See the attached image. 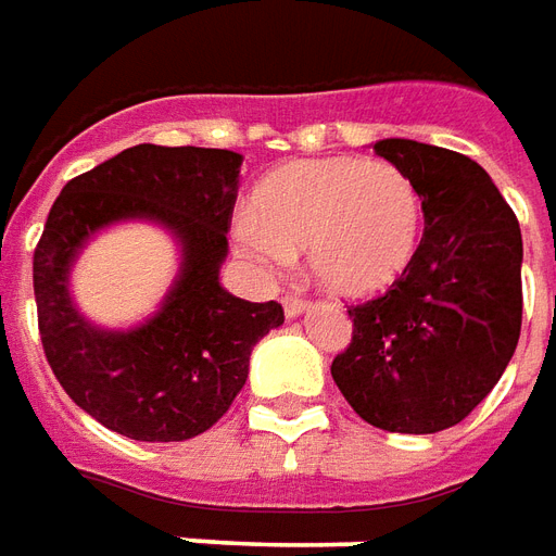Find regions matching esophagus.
Listing matches in <instances>:
<instances>
[{
	"label": "esophagus",
	"instance_id": "esophagus-1",
	"mask_svg": "<svg viewBox=\"0 0 556 556\" xmlns=\"http://www.w3.org/2000/svg\"><path fill=\"white\" fill-rule=\"evenodd\" d=\"M306 306H309V303H306V298H300V294H286V298H282V309H286L289 318L300 315Z\"/></svg>",
	"mask_w": 556,
	"mask_h": 556
}]
</instances>
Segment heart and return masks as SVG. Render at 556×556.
<instances>
[{"label":"heart","instance_id":"1","mask_svg":"<svg viewBox=\"0 0 556 556\" xmlns=\"http://www.w3.org/2000/svg\"><path fill=\"white\" fill-rule=\"evenodd\" d=\"M425 229V200L397 164L324 159L270 174L256 215H241L236 241L250 262L282 270L309 250L312 277L332 294L368 298L389 289L413 262Z\"/></svg>","mask_w":556,"mask_h":556}]
</instances>
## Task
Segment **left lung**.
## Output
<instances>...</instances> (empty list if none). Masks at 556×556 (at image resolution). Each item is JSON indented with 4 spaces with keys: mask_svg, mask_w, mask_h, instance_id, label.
Returning <instances> with one entry per match:
<instances>
[{
    "mask_svg": "<svg viewBox=\"0 0 556 556\" xmlns=\"http://www.w3.org/2000/svg\"><path fill=\"white\" fill-rule=\"evenodd\" d=\"M374 150L418 185L425 236L389 291L348 306L351 344L330 371L368 425L439 433L492 392L519 344L521 229L468 155L404 138Z\"/></svg>",
    "mask_w": 556,
    "mask_h": 556,
    "instance_id": "1",
    "label": "left lung"
}]
</instances>
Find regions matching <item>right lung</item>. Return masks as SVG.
Listing matches in <instances>:
<instances>
[{"label": "right lung", "instance_id": "right-lung-1", "mask_svg": "<svg viewBox=\"0 0 556 556\" xmlns=\"http://www.w3.org/2000/svg\"><path fill=\"white\" fill-rule=\"evenodd\" d=\"M241 155L138 143L64 185L35 247L37 330L61 389L90 418L138 442L205 433L247 380L250 351L286 315L220 289ZM123 216L170 225L186 247L184 277L163 312L129 333L93 331L72 309L66 270L84 238Z\"/></svg>", "mask_w": 556, "mask_h": 556}]
</instances>
